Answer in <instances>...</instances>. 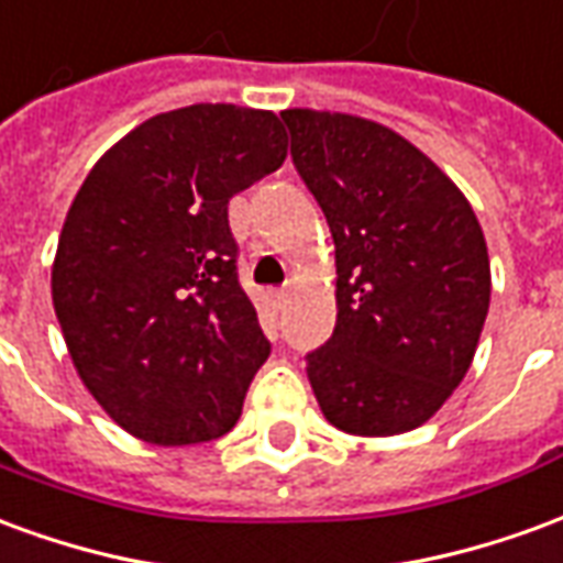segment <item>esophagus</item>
Wrapping results in <instances>:
<instances>
[{
  "label": "esophagus",
  "instance_id": "34e87169",
  "mask_svg": "<svg viewBox=\"0 0 563 563\" xmlns=\"http://www.w3.org/2000/svg\"><path fill=\"white\" fill-rule=\"evenodd\" d=\"M286 298H289V289H274V292H271V305L280 310V307L286 305Z\"/></svg>",
  "mask_w": 563,
  "mask_h": 563
}]
</instances>
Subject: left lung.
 <instances>
[{"label": "left lung", "mask_w": 563, "mask_h": 563, "mask_svg": "<svg viewBox=\"0 0 563 563\" xmlns=\"http://www.w3.org/2000/svg\"><path fill=\"white\" fill-rule=\"evenodd\" d=\"M280 117L338 265L334 334L307 353L313 395L346 434L413 431L464 379L483 334L492 268L479 220L389 126L310 108Z\"/></svg>", "instance_id": "left-lung-1"}]
</instances>
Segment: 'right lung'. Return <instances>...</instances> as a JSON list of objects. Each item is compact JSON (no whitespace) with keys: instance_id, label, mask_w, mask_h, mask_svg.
<instances>
[{"instance_id":"right-lung-1","label":"right lung","mask_w":563,"mask_h":563,"mask_svg":"<svg viewBox=\"0 0 563 563\" xmlns=\"http://www.w3.org/2000/svg\"><path fill=\"white\" fill-rule=\"evenodd\" d=\"M280 117L238 104L156 114L92 165L51 292L102 410L156 446L229 434L271 353L238 283L229 198L286 159Z\"/></svg>"}]
</instances>
